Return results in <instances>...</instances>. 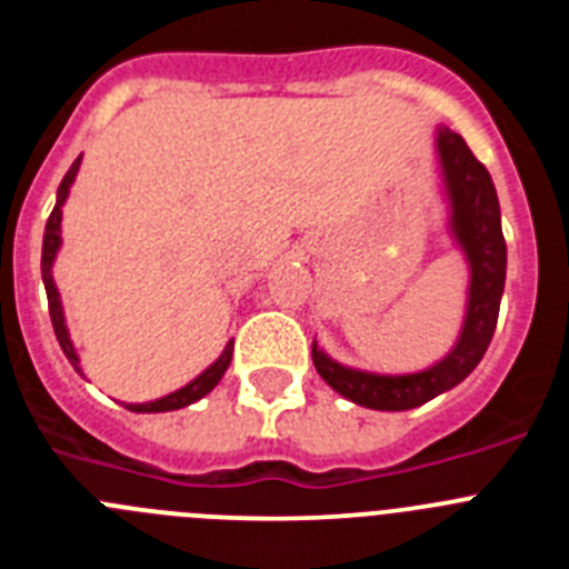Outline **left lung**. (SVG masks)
<instances>
[{"mask_svg":"<svg viewBox=\"0 0 569 569\" xmlns=\"http://www.w3.org/2000/svg\"><path fill=\"white\" fill-rule=\"evenodd\" d=\"M441 179L450 202V230L470 264L467 313L456 347L433 367L407 376H379L353 370L321 353L313 341V365L336 393L370 410H413L465 381L490 347L499 321L507 276V244L501 233L499 196L485 164L450 128L436 133Z\"/></svg>","mask_w":569,"mask_h":569,"instance_id":"left-lung-1","label":"left lung"}]
</instances>
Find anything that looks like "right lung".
<instances>
[{"label":"right lung","instance_id":"1","mask_svg":"<svg viewBox=\"0 0 569 569\" xmlns=\"http://www.w3.org/2000/svg\"><path fill=\"white\" fill-rule=\"evenodd\" d=\"M82 159V156H79ZM79 159L70 164V170L64 173L62 184H59V193H57V204L50 210V219L44 224V239H42V281H44V293H48V310H50V321H53V333H57L59 347H62V353L68 356V361L77 367L79 373H82V367H79V356L73 350V341H70L68 328H64V313H62V301H59V290L53 284V259H57V250L62 244V204L68 199V190L77 179V170H79ZM230 359H233V341H228V347L222 350V356L213 361V365L204 370L202 376H196L190 385H184L182 390H176V393L164 396V399H156V401H144V405H128V410L133 413H168V410H179V407H188L193 401H199L202 396H208L219 381H222L224 370H228Z\"/></svg>","mask_w":569,"mask_h":569}]
</instances>
